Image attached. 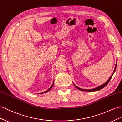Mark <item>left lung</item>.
Segmentation results:
<instances>
[{
  "label": "left lung",
  "mask_w": 122,
  "mask_h": 122,
  "mask_svg": "<svg viewBox=\"0 0 122 122\" xmlns=\"http://www.w3.org/2000/svg\"><path fill=\"white\" fill-rule=\"evenodd\" d=\"M117 59L116 65L115 68H114V70H113V72L112 74V75L110 76V77H109V78L104 83H103V84H102L100 85V86H97V87H95V88H92V89H83V88H80V87H78V86H76V85H75L74 83H74V86H76V87L77 88H78V90H80V91H83V92H96V91H99V90H101L102 88H103V87H104L106 86V85L108 83V82H109V81L110 80V79H112V76H113V74H114V72H115V71H116V68H117Z\"/></svg>",
  "instance_id": "1"
}]
</instances>
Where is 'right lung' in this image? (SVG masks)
I'll return each instance as SVG.
<instances>
[{
    "instance_id": "add662e5",
    "label": "right lung",
    "mask_w": 122,
    "mask_h": 122,
    "mask_svg": "<svg viewBox=\"0 0 122 122\" xmlns=\"http://www.w3.org/2000/svg\"><path fill=\"white\" fill-rule=\"evenodd\" d=\"M54 80H53V83H52V85H51V86H50V87H49L47 91H45V92H42V93H39V94H44V93H47V92H48V91H49L51 88H52V86H53V84H54Z\"/></svg>"
}]
</instances>
